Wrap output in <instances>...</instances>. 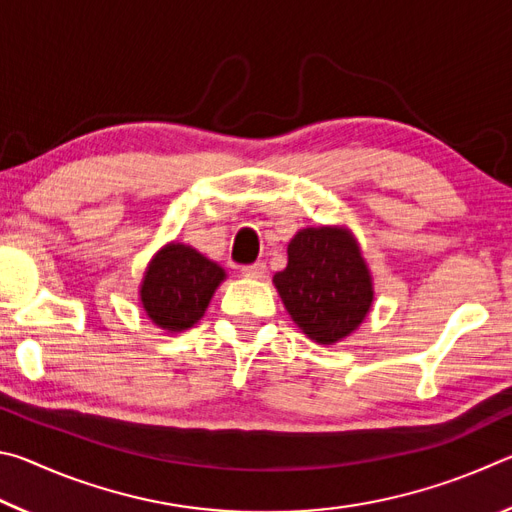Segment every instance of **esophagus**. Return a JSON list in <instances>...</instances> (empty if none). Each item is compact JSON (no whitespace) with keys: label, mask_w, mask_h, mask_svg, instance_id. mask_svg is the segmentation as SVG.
Listing matches in <instances>:
<instances>
[{"label":"esophagus","mask_w":512,"mask_h":512,"mask_svg":"<svg viewBox=\"0 0 512 512\" xmlns=\"http://www.w3.org/2000/svg\"><path fill=\"white\" fill-rule=\"evenodd\" d=\"M264 273H266V264L264 262H255V264L241 266V275L248 277V280H259V277H264Z\"/></svg>","instance_id":"obj_1"}]
</instances>
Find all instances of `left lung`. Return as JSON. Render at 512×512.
I'll list each match as a JSON object with an SVG mask.
<instances>
[{
    "label": "left lung",
    "instance_id": "left-lung-1",
    "mask_svg": "<svg viewBox=\"0 0 512 512\" xmlns=\"http://www.w3.org/2000/svg\"><path fill=\"white\" fill-rule=\"evenodd\" d=\"M287 255V268L273 275V284L302 334L334 345L357 332L375 302V287L348 225L302 228Z\"/></svg>",
    "mask_w": 512,
    "mask_h": 512
}]
</instances>
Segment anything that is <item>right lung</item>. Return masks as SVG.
<instances>
[{"label": "right lung", "instance_id": "add662e5", "mask_svg": "<svg viewBox=\"0 0 512 512\" xmlns=\"http://www.w3.org/2000/svg\"><path fill=\"white\" fill-rule=\"evenodd\" d=\"M225 268L183 241H169L146 264L140 282L144 314L169 334L185 332L205 316Z\"/></svg>", "mask_w": 512, "mask_h": 512}]
</instances>
